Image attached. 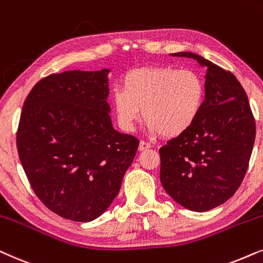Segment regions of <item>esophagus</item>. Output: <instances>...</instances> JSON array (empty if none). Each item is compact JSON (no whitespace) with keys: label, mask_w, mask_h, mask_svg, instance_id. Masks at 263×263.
<instances>
[{"label":"esophagus","mask_w":263,"mask_h":263,"mask_svg":"<svg viewBox=\"0 0 263 263\" xmlns=\"http://www.w3.org/2000/svg\"><path fill=\"white\" fill-rule=\"evenodd\" d=\"M150 148H152V144H150V143L145 142V141L139 142V148H138L139 152H144V150H148Z\"/></svg>","instance_id":"esophagus-1"}]
</instances>
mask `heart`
Instances as JSON below:
<instances>
[{
    "label": "heart",
    "mask_w": 263,
    "mask_h": 263,
    "mask_svg": "<svg viewBox=\"0 0 263 263\" xmlns=\"http://www.w3.org/2000/svg\"><path fill=\"white\" fill-rule=\"evenodd\" d=\"M205 101V83L197 72L176 67L138 68L122 79L111 104L124 131H134L142 118L153 134L177 137L198 120Z\"/></svg>",
    "instance_id": "heart-1"
}]
</instances>
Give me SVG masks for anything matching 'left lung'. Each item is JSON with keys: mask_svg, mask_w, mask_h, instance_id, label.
Listing matches in <instances>:
<instances>
[{"mask_svg": "<svg viewBox=\"0 0 263 263\" xmlns=\"http://www.w3.org/2000/svg\"><path fill=\"white\" fill-rule=\"evenodd\" d=\"M207 66L205 101L198 120L160 148L161 184L184 208L207 212L232 197L246 177L256 135L248 96L230 71L194 52Z\"/></svg>", "mask_w": 263, "mask_h": 263, "instance_id": "1", "label": "left lung"}]
</instances>
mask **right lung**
Here are the masks:
<instances>
[{
    "instance_id": "1",
    "label": "right lung",
    "mask_w": 263,
    "mask_h": 263,
    "mask_svg": "<svg viewBox=\"0 0 263 263\" xmlns=\"http://www.w3.org/2000/svg\"><path fill=\"white\" fill-rule=\"evenodd\" d=\"M109 69L41 79L24 102L16 148L31 187L61 218L87 222L117 197L139 141L113 128Z\"/></svg>"
}]
</instances>
